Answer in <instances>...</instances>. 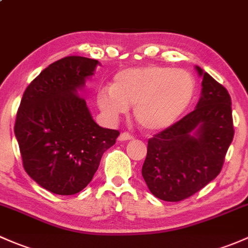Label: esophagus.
Wrapping results in <instances>:
<instances>
[{"label": "esophagus", "mask_w": 248, "mask_h": 248, "mask_svg": "<svg viewBox=\"0 0 248 248\" xmlns=\"http://www.w3.org/2000/svg\"><path fill=\"white\" fill-rule=\"evenodd\" d=\"M133 139H134V137H133L132 134H129V133H127V132L121 133V134H120V137H119L120 141H127V140H133Z\"/></svg>", "instance_id": "1"}]
</instances>
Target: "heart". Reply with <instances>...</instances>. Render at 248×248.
Here are the masks:
<instances>
[{"instance_id":"heart-1","label":"heart","mask_w":248,"mask_h":248,"mask_svg":"<svg viewBox=\"0 0 248 248\" xmlns=\"http://www.w3.org/2000/svg\"><path fill=\"white\" fill-rule=\"evenodd\" d=\"M196 93V80L189 71L148 64L128 67L113 77L110 87L97 91V104L110 120L134 106L138 124L147 131L173 124L187 110Z\"/></svg>"}]
</instances>
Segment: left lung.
Segmentation results:
<instances>
[{
	"mask_svg": "<svg viewBox=\"0 0 248 248\" xmlns=\"http://www.w3.org/2000/svg\"><path fill=\"white\" fill-rule=\"evenodd\" d=\"M202 96L196 109L148 139L142 177L150 191L168 202L186 200L212 182L234 137L227 89L196 66Z\"/></svg>",
	"mask_w": 248,
	"mask_h": 248,
	"instance_id": "8db88e82",
	"label": "left lung"
}]
</instances>
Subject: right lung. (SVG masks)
Returning <instances> with one entry per match:
<instances>
[{"instance_id": "obj_1", "label": "right lung", "mask_w": 248, "mask_h": 248, "mask_svg": "<svg viewBox=\"0 0 248 248\" xmlns=\"http://www.w3.org/2000/svg\"><path fill=\"white\" fill-rule=\"evenodd\" d=\"M98 62L69 56L31 82L17 109L14 132L25 171L57 195L82 191L120 132L98 126L78 90Z\"/></svg>"}]
</instances>
